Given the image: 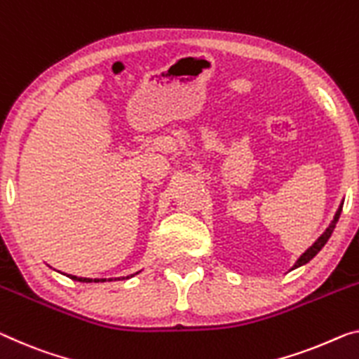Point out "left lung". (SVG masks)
<instances>
[{"label": "left lung", "instance_id": "8db88e82", "mask_svg": "<svg viewBox=\"0 0 359 359\" xmlns=\"http://www.w3.org/2000/svg\"><path fill=\"white\" fill-rule=\"evenodd\" d=\"M341 208H344V198H341V202H340V205H339V208H337V212H335V215H334V218H332V222L329 223V226L326 228V231H324V233L318 237L316 241L313 242V245H310L308 247V249L302 253V255L299 257V260H297L295 263H294V266L290 268V271L292 269H297V268H300V266H303V264H306L308 262H311L314 257L318 255L319 253V250L323 249L324 245L327 244V241H329V237L332 236V233H334V229H335V224H337V222H339V218H340V213H341Z\"/></svg>", "mask_w": 359, "mask_h": 359}]
</instances>
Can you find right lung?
Returning a JSON list of instances; mask_svg holds the SVG:
<instances>
[{"label":"right lung","mask_w":359,"mask_h":359,"mask_svg":"<svg viewBox=\"0 0 359 359\" xmlns=\"http://www.w3.org/2000/svg\"><path fill=\"white\" fill-rule=\"evenodd\" d=\"M137 273H141V271H137ZM137 273L126 276V279L133 278V276H136ZM67 278L74 279V280H80V283H104V280H106V279H99V278H95V279H91V278H79V276H72V274H67ZM117 279H120V278H117ZM109 280H112V279H109Z\"/></svg>","instance_id":"obj_1"}]
</instances>
